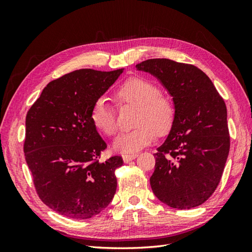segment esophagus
Returning a JSON list of instances; mask_svg holds the SVG:
<instances>
[{
	"mask_svg": "<svg viewBox=\"0 0 252 252\" xmlns=\"http://www.w3.org/2000/svg\"><path fill=\"white\" fill-rule=\"evenodd\" d=\"M137 157V154H125V155H122V158H123V161H125L126 163V162H130V161H132L133 159H135Z\"/></svg>",
	"mask_w": 252,
	"mask_h": 252,
	"instance_id": "esophagus-1",
	"label": "esophagus"
}]
</instances>
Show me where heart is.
<instances>
[{"label":"heart","mask_w":252,"mask_h":252,"mask_svg":"<svg viewBox=\"0 0 252 252\" xmlns=\"http://www.w3.org/2000/svg\"><path fill=\"white\" fill-rule=\"evenodd\" d=\"M116 99L120 105L136 106L132 130L120 133L114 142V148L120 153H135L149 145L156 135H165L175 119L172 100L160 94L154 83L141 78H131L117 90ZM91 120L96 129L112 136L118 125L114 108L106 99L98 98L91 109Z\"/></svg>","instance_id":"obj_1"}]
</instances>
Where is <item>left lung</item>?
<instances>
[{"instance_id":"obj_1","label":"left lung","mask_w":252,"mask_h":252,"mask_svg":"<svg viewBox=\"0 0 252 252\" xmlns=\"http://www.w3.org/2000/svg\"><path fill=\"white\" fill-rule=\"evenodd\" d=\"M135 67L158 78L175 107L167 140L154 154V194L174 209L200 206L217 189L228 156L224 99L207 74L190 63L154 58Z\"/></svg>"}]
</instances>
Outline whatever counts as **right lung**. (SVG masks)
Wrapping results in <instances>:
<instances>
[{
    "label": "right lung",
    "mask_w": 252,
    "mask_h": 252,
    "mask_svg": "<svg viewBox=\"0 0 252 252\" xmlns=\"http://www.w3.org/2000/svg\"><path fill=\"white\" fill-rule=\"evenodd\" d=\"M123 69H80L53 80L26 117L24 152L36 194L52 210L85 220L109 205L122 157L99 161L107 144L91 120L94 103Z\"/></svg>",
    "instance_id": "right-lung-1"
}]
</instances>
